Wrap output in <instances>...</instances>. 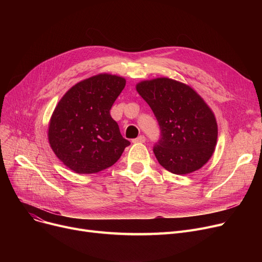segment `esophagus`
Here are the masks:
<instances>
[{
	"label": "esophagus",
	"instance_id": "34e87169",
	"mask_svg": "<svg viewBox=\"0 0 262 262\" xmlns=\"http://www.w3.org/2000/svg\"><path fill=\"white\" fill-rule=\"evenodd\" d=\"M133 142L134 143H143V142H145V137L144 136H139L138 138H136V139H134L133 140Z\"/></svg>",
	"mask_w": 262,
	"mask_h": 262
}]
</instances>
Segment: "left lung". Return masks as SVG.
I'll return each instance as SVG.
<instances>
[{
  "label": "left lung",
  "mask_w": 262,
  "mask_h": 262,
  "mask_svg": "<svg viewBox=\"0 0 262 262\" xmlns=\"http://www.w3.org/2000/svg\"><path fill=\"white\" fill-rule=\"evenodd\" d=\"M136 90L160 126L161 138L153 150L161 166L173 174L186 175L207 163L216 145L217 124L202 96L168 77L142 80Z\"/></svg>",
  "instance_id": "1"
}]
</instances>
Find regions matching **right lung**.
Segmentation results:
<instances>
[{
    "label": "right lung",
    "instance_id": "obj_1",
    "mask_svg": "<svg viewBox=\"0 0 262 262\" xmlns=\"http://www.w3.org/2000/svg\"><path fill=\"white\" fill-rule=\"evenodd\" d=\"M125 84L124 77L101 73L77 82L58 102L48 138L67 168L77 174L98 173L115 164L130 144L110 116Z\"/></svg>",
    "mask_w": 262,
    "mask_h": 262
}]
</instances>
